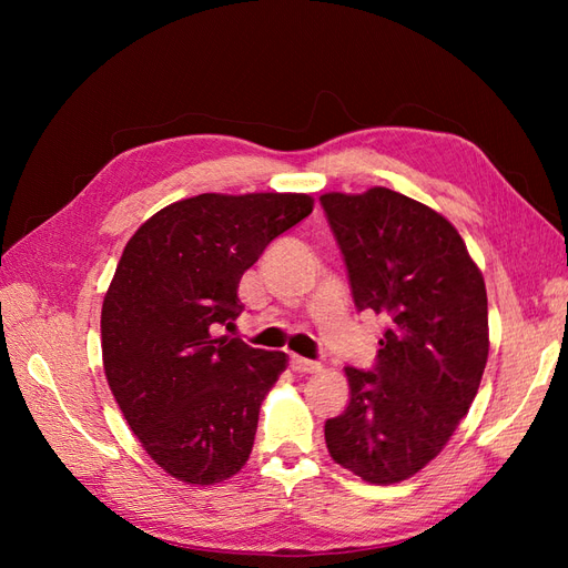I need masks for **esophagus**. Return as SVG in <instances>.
Masks as SVG:
<instances>
[{
  "mask_svg": "<svg viewBox=\"0 0 568 568\" xmlns=\"http://www.w3.org/2000/svg\"><path fill=\"white\" fill-rule=\"evenodd\" d=\"M291 369L298 372V374H315L322 369L320 363H315V359H307V357H301V355H291Z\"/></svg>",
  "mask_w": 568,
  "mask_h": 568,
  "instance_id": "obj_1",
  "label": "esophagus"
}]
</instances>
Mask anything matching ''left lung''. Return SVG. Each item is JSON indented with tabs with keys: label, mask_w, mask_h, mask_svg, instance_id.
I'll return each instance as SVG.
<instances>
[{
	"label": "left lung",
	"mask_w": 568,
	"mask_h": 568,
	"mask_svg": "<svg viewBox=\"0 0 568 568\" xmlns=\"http://www.w3.org/2000/svg\"><path fill=\"white\" fill-rule=\"evenodd\" d=\"M320 203L357 311L388 320L374 369L346 367L351 400L324 440L367 484H398L445 448L476 398L490 346L484 274L448 220L393 189Z\"/></svg>",
	"instance_id": "left-lung-1"
}]
</instances>
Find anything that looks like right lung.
<instances>
[{
	"instance_id": "1",
	"label": "right lung",
	"mask_w": 568,
	"mask_h": 568,
	"mask_svg": "<svg viewBox=\"0 0 568 568\" xmlns=\"http://www.w3.org/2000/svg\"><path fill=\"white\" fill-rule=\"evenodd\" d=\"M313 203L307 194H199L151 215L120 255L101 305L104 372L142 448L184 484L227 480L251 455L286 355L220 326L244 311L242 274Z\"/></svg>"
}]
</instances>
